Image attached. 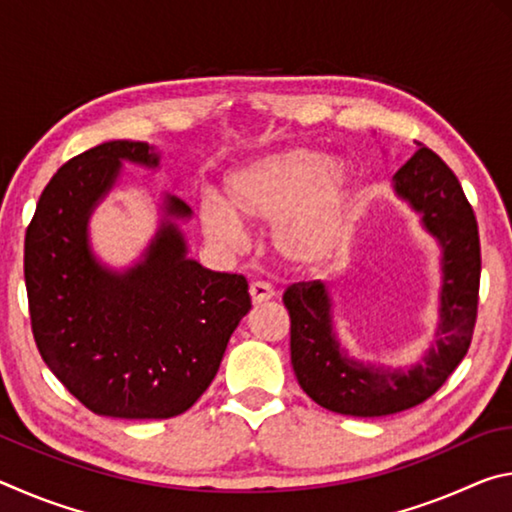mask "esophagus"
<instances>
[{
	"label": "esophagus",
	"mask_w": 512,
	"mask_h": 512,
	"mask_svg": "<svg viewBox=\"0 0 512 512\" xmlns=\"http://www.w3.org/2000/svg\"><path fill=\"white\" fill-rule=\"evenodd\" d=\"M248 291H250V300H253V305H262V302L271 300L275 296L273 287H271V284H266V282H253V284H250Z\"/></svg>",
	"instance_id": "34e87169"
}]
</instances>
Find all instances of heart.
I'll list each match as a JSON object with an SVG mask.
<instances>
[{
  "mask_svg": "<svg viewBox=\"0 0 512 512\" xmlns=\"http://www.w3.org/2000/svg\"><path fill=\"white\" fill-rule=\"evenodd\" d=\"M352 176L323 151L293 146L262 155L223 178L221 203L205 198L198 221L221 250L244 246L241 225L271 223V248L293 271L332 264L348 239Z\"/></svg>",
  "mask_w": 512,
  "mask_h": 512,
  "instance_id": "1",
  "label": "heart"
}]
</instances>
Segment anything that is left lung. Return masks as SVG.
Returning a JSON list of instances; mask_svg holds the SVG:
<instances>
[{"instance_id": "left-lung-1", "label": "left lung", "mask_w": 512, "mask_h": 512, "mask_svg": "<svg viewBox=\"0 0 512 512\" xmlns=\"http://www.w3.org/2000/svg\"><path fill=\"white\" fill-rule=\"evenodd\" d=\"M393 189L420 214L424 230L443 250L436 343L420 363L402 370L350 359L336 341L325 282L291 284L282 298L291 316V363L302 391L323 409L354 418H381L429 400L463 361L476 323L479 228L454 171L420 144L397 169Z\"/></svg>"}]
</instances>
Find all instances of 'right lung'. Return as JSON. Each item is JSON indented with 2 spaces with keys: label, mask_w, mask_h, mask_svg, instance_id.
<instances>
[{
  "label": "right lung",
  "mask_w": 512,
  "mask_h": 512,
  "mask_svg": "<svg viewBox=\"0 0 512 512\" xmlns=\"http://www.w3.org/2000/svg\"><path fill=\"white\" fill-rule=\"evenodd\" d=\"M121 162L155 169L160 155L146 142H103L65 162L42 192L24 237L31 329L49 370L92 413L167 420L212 384L250 309L248 282L187 257L176 219L192 210L169 194L142 262L103 266L88 221Z\"/></svg>",
  "instance_id": "obj_1"
}]
</instances>
